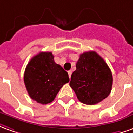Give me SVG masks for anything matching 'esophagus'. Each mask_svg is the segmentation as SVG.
Listing matches in <instances>:
<instances>
[{"label":"esophagus","mask_w":133,"mask_h":133,"mask_svg":"<svg viewBox=\"0 0 133 133\" xmlns=\"http://www.w3.org/2000/svg\"><path fill=\"white\" fill-rule=\"evenodd\" d=\"M68 75H69V78H71V75H72V71H71V70H69V71H68Z\"/></svg>","instance_id":"esophagus-1"}]
</instances>
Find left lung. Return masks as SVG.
<instances>
[{"label": "left lung", "instance_id": "left-lung-1", "mask_svg": "<svg viewBox=\"0 0 133 133\" xmlns=\"http://www.w3.org/2000/svg\"><path fill=\"white\" fill-rule=\"evenodd\" d=\"M70 85L81 103L95 105L111 92L112 75L105 61L95 51L82 53L72 73Z\"/></svg>", "mask_w": 133, "mask_h": 133}]
</instances>
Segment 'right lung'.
Instances as JSON below:
<instances>
[{
  "label": "right lung",
  "mask_w": 133,
  "mask_h": 133,
  "mask_svg": "<svg viewBox=\"0 0 133 133\" xmlns=\"http://www.w3.org/2000/svg\"><path fill=\"white\" fill-rule=\"evenodd\" d=\"M69 81L68 72L55 63L51 52L35 55L25 70L24 83L29 96L43 105L54 100L60 89Z\"/></svg>",
  "instance_id": "1"
}]
</instances>
